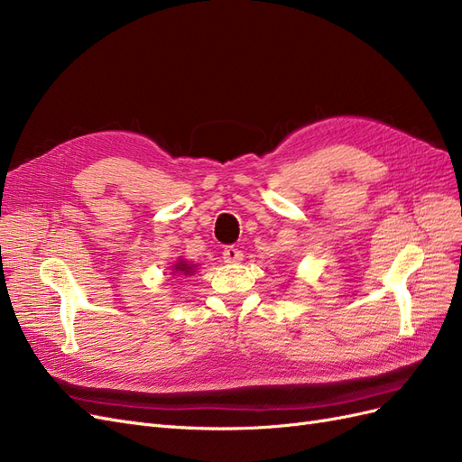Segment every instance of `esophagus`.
<instances>
[{"label":"esophagus","instance_id":"34e87169","mask_svg":"<svg viewBox=\"0 0 462 462\" xmlns=\"http://www.w3.org/2000/svg\"><path fill=\"white\" fill-rule=\"evenodd\" d=\"M221 258H223V262H227V263H236V262L243 260V253H241L239 248L227 246V248L221 253Z\"/></svg>","mask_w":462,"mask_h":462}]
</instances>
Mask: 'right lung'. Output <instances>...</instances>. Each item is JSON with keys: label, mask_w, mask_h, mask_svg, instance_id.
<instances>
[{"label": "right lung", "mask_w": 462, "mask_h": 462, "mask_svg": "<svg viewBox=\"0 0 462 462\" xmlns=\"http://www.w3.org/2000/svg\"><path fill=\"white\" fill-rule=\"evenodd\" d=\"M192 270H194V265H190V263H185V262H177L175 263V272H183L185 275H190Z\"/></svg>", "instance_id": "right-lung-1"}]
</instances>
